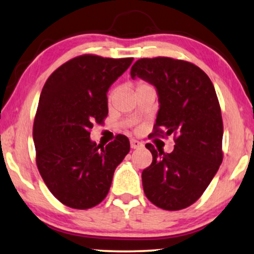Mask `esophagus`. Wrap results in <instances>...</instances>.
<instances>
[{
    "instance_id": "obj_1",
    "label": "esophagus",
    "mask_w": 254,
    "mask_h": 254,
    "mask_svg": "<svg viewBox=\"0 0 254 254\" xmlns=\"http://www.w3.org/2000/svg\"><path fill=\"white\" fill-rule=\"evenodd\" d=\"M130 147L132 148H140L142 147V144L136 139H130Z\"/></svg>"
}]
</instances>
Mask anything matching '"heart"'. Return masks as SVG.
<instances>
[{
	"label": "heart",
	"mask_w": 254,
	"mask_h": 254,
	"mask_svg": "<svg viewBox=\"0 0 254 254\" xmlns=\"http://www.w3.org/2000/svg\"><path fill=\"white\" fill-rule=\"evenodd\" d=\"M140 85H142V84H140ZM113 96H114V92H112V94H110V95H109V100H112V98H113Z\"/></svg>",
	"instance_id": "1"
}]
</instances>
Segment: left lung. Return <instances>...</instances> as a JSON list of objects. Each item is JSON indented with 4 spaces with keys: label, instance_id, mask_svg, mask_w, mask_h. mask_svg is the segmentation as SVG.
<instances>
[{
    "label": "left lung",
    "instance_id": "obj_1",
    "mask_svg": "<svg viewBox=\"0 0 254 254\" xmlns=\"http://www.w3.org/2000/svg\"><path fill=\"white\" fill-rule=\"evenodd\" d=\"M130 76L157 90L159 110L152 135L176 136L171 153L146 144L153 157L141 175L146 197L162 209H184L201 197L222 163L223 125L215 89L198 66L168 57L139 59Z\"/></svg>",
    "mask_w": 254,
    "mask_h": 254
}]
</instances>
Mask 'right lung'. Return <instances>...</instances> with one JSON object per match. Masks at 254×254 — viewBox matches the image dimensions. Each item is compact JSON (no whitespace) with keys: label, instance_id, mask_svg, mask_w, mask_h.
<instances>
[{"label":"right lung","instance_id":"obj_1","mask_svg":"<svg viewBox=\"0 0 254 254\" xmlns=\"http://www.w3.org/2000/svg\"><path fill=\"white\" fill-rule=\"evenodd\" d=\"M132 62L79 56L45 83L33 126L37 165L50 191L67 207L88 209L102 202L129 152L127 136L96 145L90 129L108 115L107 92Z\"/></svg>","mask_w":254,"mask_h":254}]
</instances>
